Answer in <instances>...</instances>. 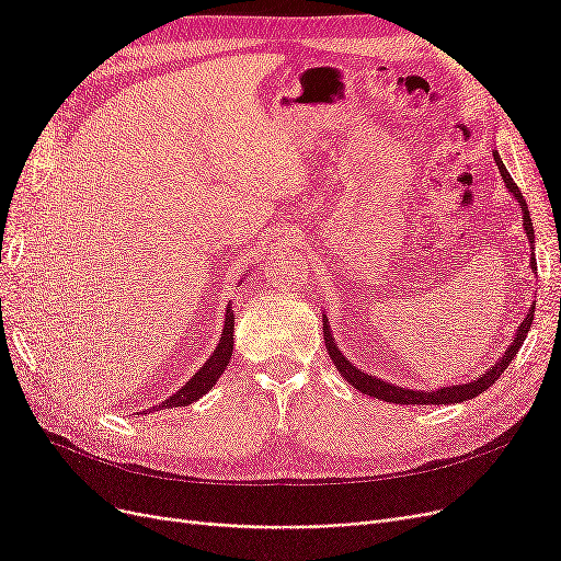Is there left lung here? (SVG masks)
I'll return each instance as SVG.
<instances>
[{"label": "left lung", "mask_w": 561, "mask_h": 561, "mask_svg": "<svg viewBox=\"0 0 561 561\" xmlns=\"http://www.w3.org/2000/svg\"><path fill=\"white\" fill-rule=\"evenodd\" d=\"M494 161L499 165V173L507 186V192H511L517 203L522 206V222H524V231H526V239H529V243H534V222H531V215H529V208H526V201L519 192V186L513 182L511 173H507V168L503 165L499 151H494ZM534 250V248H531ZM531 271L536 274V257L531 252ZM531 322H534V307L529 309V313H526V318L519 322V328L513 336L511 346L505 348V353L501 355V358L496 360V365H491L484 375H480L474 381H468V383H456V386H445V388H435V390H412V388H400L396 383H388L379 377H371L367 375V371L358 369L353 363H348V358H344L342 351H339V346L334 344L332 339V332H330V325H328V316H322V334H325V346H328V353L332 363L336 365L339 375H342L353 388H358L360 393L369 396V398H379V400H386V402H396V404H451V402H463V400H470V398H478L480 393H484V390L489 386H494L496 379L503 375V371L507 369V365H511L515 360V355L519 351V346L524 344L526 334H529L531 330Z\"/></svg>", "instance_id": "8db88e82"}]
</instances>
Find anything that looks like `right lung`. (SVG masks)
<instances>
[{
  "mask_svg": "<svg viewBox=\"0 0 561 561\" xmlns=\"http://www.w3.org/2000/svg\"><path fill=\"white\" fill-rule=\"evenodd\" d=\"M231 351H233V311L231 304L227 307V316H225V330L222 336H219V344L215 346L213 355L206 360L196 375L186 381L175 396L168 398L165 402L157 404V410H173V407H186L196 402L198 398H203L208 390L217 383V379L225 375V369L231 360Z\"/></svg>",
  "mask_w": 561,
  "mask_h": 561,
  "instance_id": "obj_1",
  "label": "right lung"
}]
</instances>
